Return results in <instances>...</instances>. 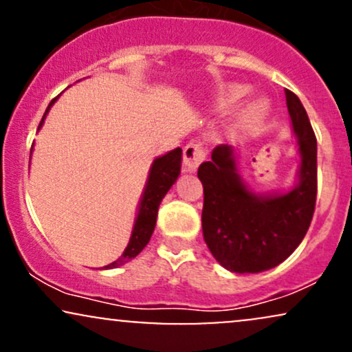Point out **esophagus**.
<instances>
[{
	"label": "esophagus",
	"instance_id": "34e87169",
	"mask_svg": "<svg viewBox=\"0 0 352 352\" xmlns=\"http://www.w3.org/2000/svg\"><path fill=\"white\" fill-rule=\"evenodd\" d=\"M205 157H207V151H205L204 144L201 142H190L185 145L184 148V162L185 168L188 172H195L199 168V165L204 162Z\"/></svg>",
	"mask_w": 352,
	"mask_h": 352
}]
</instances>
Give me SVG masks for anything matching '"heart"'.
<instances>
[{
    "mask_svg": "<svg viewBox=\"0 0 352 352\" xmlns=\"http://www.w3.org/2000/svg\"><path fill=\"white\" fill-rule=\"evenodd\" d=\"M246 92H248V89L241 86V84H230V86H225L217 96L218 109H221V111H228V109H232L235 104H238V100L245 98ZM263 112H265L263 104L261 102L252 104V106L246 107L243 114H241L240 125L243 129L252 127V125L256 124L258 120L263 117Z\"/></svg>",
    "mask_w": 352,
    "mask_h": 352,
    "instance_id": "heart-1",
    "label": "heart"
}]
</instances>
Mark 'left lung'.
Returning a JSON list of instances; mask_svg holds the SVG:
<instances>
[{
	"instance_id": "left-lung-1",
	"label": "left lung",
	"mask_w": 352,
	"mask_h": 352,
	"mask_svg": "<svg viewBox=\"0 0 352 352\" xmlns=\"http://www.w3.org/2000/svg\"><path fill=\"white\" fill-rule=\"evenodd\" d=\"M293 132L300 145L298 185L281 195H256L236 170L232 145H217L199 167L204 185L201 228L215 260L235 273L278 266L301 243L313 220L318 192L316 135L294 92L285 91Z\"/></svg>"
}]
</instances>
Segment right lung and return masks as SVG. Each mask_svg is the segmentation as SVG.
<instances>
[{
	"mask_svg": "<svg viewBox=\"0 0 352 352\" xmlns=\"http://www.w3.org/2000/svg\"><path fill=\"white\" fill-rule=\"evenodd\" d=\"M56 99L51 100V104L47 106L46 112H44L41 122H39V127H41L44 122V117H46L47 111H50L52 104H54ZM180 165H182V148L177 147L173 151L167 152L165 155L159 157V159L153 160L151 173H148V180L145 184V190L142 200H140L139 205V213H137L134 230H132L131 240H129L127 246H125L122 256L117 258L114 263L104 266V268H117V266L125 265L127 261H131L132 258H135L142 250L145 245L151 240L153 228H155L157 221V212H159L160 201L170 187L175 184L177 177L180 173Z\"/></svg>",
	"mask_w": 352,
	"mask_h": 352,
	"instance_id": "right-lung-1",
	"label": "right lung"
}]
</instances>
